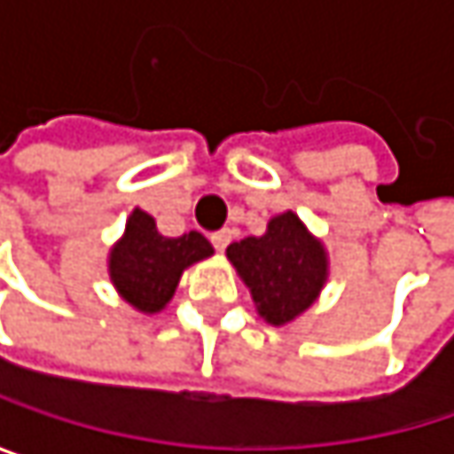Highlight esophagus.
<instances>
[{"label": "esophagus", "mask_w": 454, "mask_h": 454, "mask_svg": "<svg viewBox=\"0 0 454 454\" xmlns=\"http://www.w3.org/2000/svg\"><path fill=\"white\" fill-rule=\"evenodd\" d=\"M231 239H233V231L231 228H221V231H215L213 236H210V241H213V247L218 249V252H223L228 244H231Z\"/></svg>", "instance_id": "esophagus-1"}]
</instances>
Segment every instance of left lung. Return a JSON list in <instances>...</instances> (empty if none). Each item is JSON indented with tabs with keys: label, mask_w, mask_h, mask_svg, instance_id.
<instances>
[{
	"label": "left lung",
	"mask_w": 454,
	"mask_h": 454,
	"mask_svg": "<svg viewBox=\"0 0 454 454\" xmlns=\"http://www.w3.org/2000/svg\"><path fill=\"white\" fill-rule=\"evenodd\" d=\"M226 254L249 286L260 317L270 325L302 316L328 278L325 247L292 210L270 218L262 236L233 241Z\"/></svg>",
	"instance_id": "8db88e82"
}]
</instances>
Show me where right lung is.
Here are the masks:
<instances>
[{"instance_id":"obj_1","label":"right lung","mask_w":454,"mask_h":454,"mask_svg":"<svg viewBox=\"0 0 454 454\" xmlns=\"http://www.w3.org/2000/svg\"><path fill=\"white\" fill-rule=\"evenodd\" d=\"M213 244L200 233L162 236L149 213L134 210L126 221V233L110 249V281L118 294L144 316L160 313L176 294L181 273L210 257Z\"/></svg>"}]
</instances>
